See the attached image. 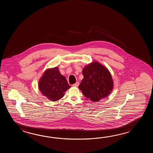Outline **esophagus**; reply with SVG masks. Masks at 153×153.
Listing matches in <instances>:
<instances>
[{"label":"esophagus","mask_w":153,"mask_h":153,"mask_svg":"<svg viewBox=\"0 0 153 153\" xmlns=\"http://www.w3.org/2000/svg\"><path fill=\"white\" fill-rule=\"evenodd\" d=\"M79 82H76L75 84L73 85V86H74V87H78V86H79Z\"/></svg>","instance_id":"1"}]
</instances>
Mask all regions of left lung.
Listing matches in <instances>:
<instances>
[{"label":"left lung","mask_w":153,"mask_h":153,"mask_svg":"<svg viewBox=\"0 0 153 153\" xmlns=\"http://www.w3.org/2000/svg\"><path fill=\"white\" fill-rule=\"evenodd\" d=\"M82 74L84 78L79 88L90 100L100 101L113 90L114 82L111 73L100 63L94 61L85 66Z\"/></svg>","instance_id":"8db88e82"}]
</instances>
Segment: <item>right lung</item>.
<instances>
[{
    "mask_svg": "<svg viewBox=\"0 0 153 153\" xmlns=\"http://www.w3.org/2000/svg\"><path fill=\"white\" fill-rule=\"evenodd\" d=\"M39 90L50 101H58L64 96V93L71 88L65 76L59 71V68L46 69L38 83Z\"/></svg>",
    "mask_w": 153,
    "mask_h": 153,
    "instance_id": "1",
    "label": "right lung"
}]
</instances>
